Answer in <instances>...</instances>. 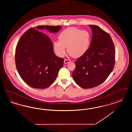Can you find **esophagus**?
Instances as JSON below:
<instances>
[{"label": "esophagus", "instance_id": "esophagus-1", "mask_svg": "<svg viewBox=\"0 0 132 132\" xmlns=\"http://www.w3.org/2000/svg\"><path fill=\"white\" fill-rule=\"evenodd\" d=\"M70 62V60H68V59H65L64 60V63L65 64H67V63H69Z\"/></svg>", "mask_w": 132, "mask_h": 132}]
</instances>
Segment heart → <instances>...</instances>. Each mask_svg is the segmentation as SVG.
Segmentation results:
<instances>
[{
	"label": "heart",
	"mask_w": 132,
	"mask_h": 132,
	"mask_svg": "<svg viewBox=\"0 0 132 132\" xmlns=\"http://www.w3.org/2000/svg\"><path fill=\"white\" fill-rule=\"evenodd\" d=\"M59 40H55L53 46L55 53L59 57L66 53V47L71 56L80 57L85 54L91 44V35L86 30L70 27L63 30L59 35Z\"/></svg>",
	"instance_id": "b5f03b06"
}]
</instances>
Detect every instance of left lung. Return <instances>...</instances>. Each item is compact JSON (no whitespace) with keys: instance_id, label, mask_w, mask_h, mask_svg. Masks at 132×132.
<instances>
[{"instance_id":"obj_1","label":"left lung","mask_w":132,"mask_h":132,"mask_svg":"<svg viewBox=\"0 0 132 132\" xmlns=\"http://www.w3.org/2000/svg\"><path fill=\"white\" fill-rule=\"evenodd\" d=\"M88 26L92 31L90 46L75 62L72 74L76 83L84 88H94L104 82L115 64V47L110 35L97 26Z\"/></svg>"}]
</instances>
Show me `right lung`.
Wrapping results in <instances>:
<instances>
[{"instance_id": "right-lung-1", "label": "right lung", "mask_w": 132, "mask_h": 132, "mask_svg": "<svg viewBox=\"0 0 132 132\" xmlns=\"http://www.w3.org/2000/svg\"><path fill=\"white\" fill-rule=\"evenodd\" d=\"M61 28L60 26H39L27 31L19 39L15 52L16 68L22 80L32 88L48 87L56 79L64 62L54 53L50 38L38 31L46 29L56 34Z\"/></svg>"}]
</instances>
